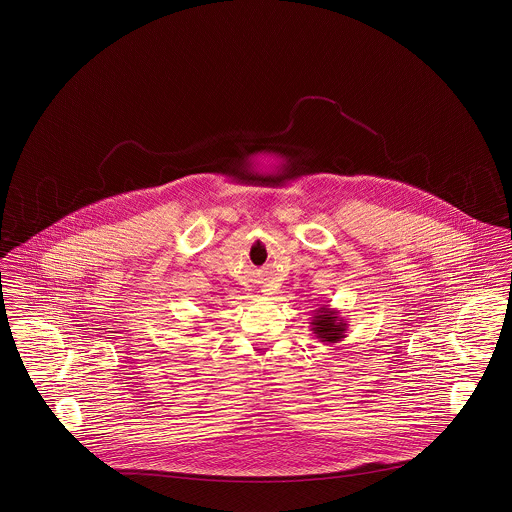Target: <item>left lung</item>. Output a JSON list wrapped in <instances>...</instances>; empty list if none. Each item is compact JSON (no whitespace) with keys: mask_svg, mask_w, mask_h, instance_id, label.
Returning a JSON list of instances; mask_svg holds the SVG:
<instances>
[{"mask_svg":"<svg viewBox=\"0 0 512 512\" xmlns=\"http://www.w3.org/2000/svg\"><path fill=\"white\" fill-rule=\"evenodd\" d=\"M311 331L312 335L318 338L320 342L335 344V342H340L342 338H346L348 324H346L344 318L338 316V311L331 309L329 305H324V307H318L314 311L311 320Z\"/></svg>","mask_w":512,"mask_h":512,"instance_id":"8db88e82","label":"left lung"}]
</instances>
